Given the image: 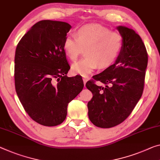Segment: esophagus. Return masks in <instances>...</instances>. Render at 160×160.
Segmentation results:
<instances>
[{"label":"esophagus","mask_w":160,"mask_h":160,"mask_svg":"<svg viewBox=\"0 0 160 160\" xmlns=\"http://www.w3.org/2000/svg\"><path fill=\"white\" fill-rule=\"evenodd\" d=\"M87 81H88V79L87 78H83V84H84V86L86 85V83L87 82Z\"/></svg>","instance_id":"obj_1"}]
</instances>
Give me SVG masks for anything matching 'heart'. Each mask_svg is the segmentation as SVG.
Segmentation results:
<instances>
[{
    "label": "heart",
    "mask_w": 160,
    "mask_h": 160,
    "mask_svg": "<svg viewBox=\"0 0 160 160\" xmlns=\"http://www.w3.org/2000/svg\"><path fill=\"white\" fill-rule=\"evenodd\" d=\"M122 47L121 34L94 24L81 27L76 36H67L63 42V51L72 61L77 59L86 48V57L72 66V72L82 77L90 74L98 66L100 68L111 66L120 54Z\"/></svg>",
    "instance_id": "b5f03b06"
}]
</instances>
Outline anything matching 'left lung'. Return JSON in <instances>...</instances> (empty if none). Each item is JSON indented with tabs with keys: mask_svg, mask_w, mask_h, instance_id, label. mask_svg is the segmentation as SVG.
<instances>
[{
	"mask_svg": "<svg viewBox=\"0 0 160 160\" xmlns=\"http://www.w3.org/2000/svg\"><path fill=\"white\" fill-rule=\"evenodd\" d=\"M123 37L121 53L114 64L93 77L105 87L88 81L86 87L93 94L88 102L90 121L101 128H111L129 116L144 89L148 56L145 46L133 29L119 26Z\"/></svg>",
	"mask_w": 160,
	"mask_h": 160,
	"instance_id": "1",
	"label": "left lung"
}]
</instances>
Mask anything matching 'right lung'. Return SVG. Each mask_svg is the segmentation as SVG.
Returning <instances> with one entry per match:
<instances>
[{
  "label": "right lung",
  "instance_id": "add662e5",
  "mask_svg": "<svg viewBox=\"0 0 160 160\" xmlns=\"http://www.w3.org/2000/svg\"><path fill=\"white\" fill-rule=\"evenodd\" d=\"M71 28L63 21H38L16 49L17 95L31 119L43 126H56L64 121L68 103L83 88L79 76H66L70 66L63 42Z\"/></svg>",
  "mask_w": 160,
  "mask_h": 160
}]
</instances>
